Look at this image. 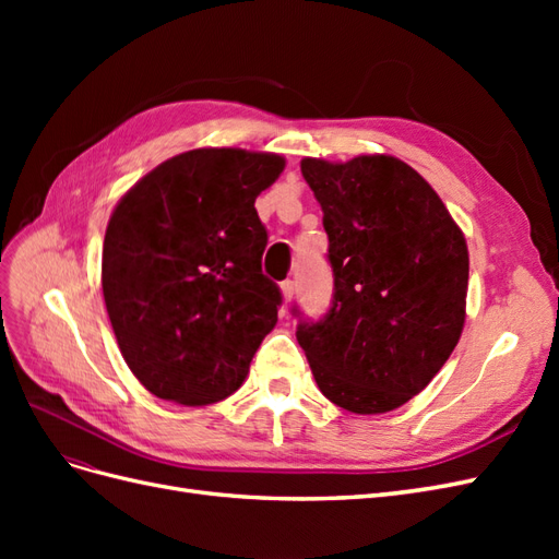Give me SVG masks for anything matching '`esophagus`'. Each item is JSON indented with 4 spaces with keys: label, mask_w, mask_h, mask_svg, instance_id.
I'll use <instances>...</instances> for the list:
<instances>
[{
    "label": "esophagus",
    "mask_w": 559,
    "mask_h": 559,
    "mask_svg": "<svg viewBox=\"0 0 559 559\" xmlns=\"http://www.w3.org/2000/svg\"><path fill=\"white\" fill-rule=\"evenodd\" d=\"M280 289H282V296H284V302H289L292 298H294V292H296V284L292 282V280H284L282 284H280Z\"/></svg>",
    "instance_id": "34e87169"
}]
</instances>
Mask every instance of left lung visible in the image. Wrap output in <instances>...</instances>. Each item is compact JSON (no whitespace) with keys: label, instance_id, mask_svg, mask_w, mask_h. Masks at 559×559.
<instances>
[{"label":"left lung","instance_id":"1","mask_svg":"<svg viewBox=\"0 0 559 559\" xmlns=\"http://www.w3.org/2000/svg\"><path fill=\"white\" fill-rule=\"evenodd\" d=\"M324 212L333 300L296 337L331 403L378 415L425 389L460 343L468 249L443 200L394 156L302 158ZM298 314V310H294Z\"/></svg>","mask_w":559,"mask_h":559}]
</instances>
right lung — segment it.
<instances>
[{"instance_id": "add662e5", "label": "right lung", "mask_w": 559, "mask_h": 559, "mask_svg": "<svg viewBox=\"0 0 559 559\" xmlns=\"http://www.w3.org/2000/svg\"><path fill=\"white\" fill-rule=\"evenodd\" d=\"M284 170L277 154L193 148L118 200L103 247V294L128 368L151 394L181 405L230 396L282 294L261 259L259 193Z\"/></svg>"}]
</instances>
